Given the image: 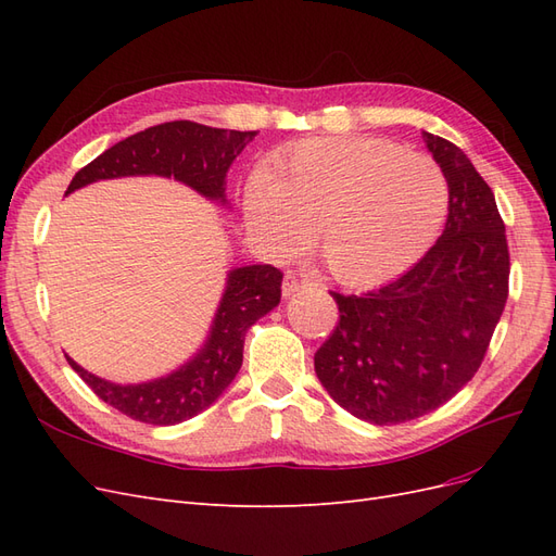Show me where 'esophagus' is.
<instances>
[{"label": "esophagus", "instance_id": "34e87169", "mask_svg": "<svg viewBox=\"0 0 556 556\" xmlns=\"http://www.w3.org/2000/svg\"><path fill=\"white\" fill-rule=\"evenodd\" d=\"M308 285H313L308 278H301V276H296V274H288V276L282 278V296L290 299V296H294L299 290L308 288Z\"/></svg>", "mask_w": 556, "mask_h": 556}]
</instances>
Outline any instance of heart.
<instances>
[{"label":"heart","instance_id":"b5f03b06","mask_svg":"<svg viewBox=\"0 0 556 556\" xmlns=\"http://www.w3.org/2000/svg\"><path fill=\"white\" fill-rule=\"evenodd\" d=\"M243 215L276 260L306 245L345 285L390 280L425 255L447 215V180L422 153L376 137L308 139L250 174Z\"/></svg>","mask_w":556,"mask_h":556}]
</instances>
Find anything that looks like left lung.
<instances>
[{
    "mask_svg": "<svg viewBox=\"0 0 556 556\" xmlns=\"http://www.w3.org/2000/svg\"><path fill=\"white\" fill-rule=\"evenodd\" d=\"M422 139L447 180L441 239L406 274L366 294H336L339 325L315 352L329 396L364 422H410L476 376L508 299L510 255L496 199L462 150Z\"/></svg>",
    "mask_w": 556,
    "mask_h": 556,
    "instance_id": "left-lung-1",
    "label": "left lung"
}]
</instances>
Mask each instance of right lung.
Listing matches in <instances>:
<instances>
[{
    "instance_id": "1",
    "label": "right lung",
    "mask_w": 556,
    "mask_h": 556,
    "mask_svg": "<svg viewBox=\"0 0 556 556\" xmlns=\"http://www.w3.org/2000/svg\"><path fill=\"white\" fill-rule=\"evenodd\" d=\"M257 131L217 129L190 121L148 127L115 143L74 176L72 194L97 180L125 176H164L188 185L201 197L227 206V172ZM282 274L271 264L237 266L227 274L211 331L192 359L162 378L117 384L99 378L64 355L90 390L115 410L146 425L172 427L185 422L211 403L237 378L243 364L245 331L280 304Z\"/></svg>"
}]
</instances>
